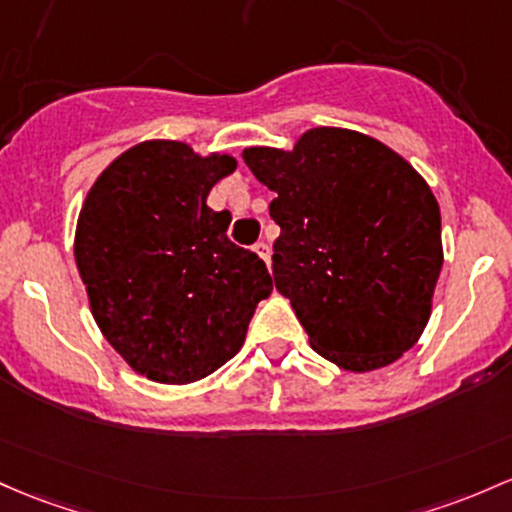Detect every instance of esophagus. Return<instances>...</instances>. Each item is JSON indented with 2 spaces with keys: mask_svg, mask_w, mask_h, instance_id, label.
Masks as SVG:
<instances>
[{
  "mask_svg": "<svg viewBox=\"0 0 512 512\" xmlns=\"http://www.w3.org/2000/svg\"><path fill=\"white\" fill-rule=\"evenodd\" d=\"M252 250H255V252H257V255H260V257H262V260H265V262H269V245H267V243H257L255 247H252Z\"/></svg>",
  "mask_w": 512,
  "mask_h": 512,
  "instance_id": "1",
  "label": "esophagus"
}]
</instances>
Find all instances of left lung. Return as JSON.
Returning a JSON list of instances; mask_svg holds the SVG:
<instances>
[{
    "instance_id": "left-lung-1",
    "label": "left lung",
    "mask_w": 512,
    "mask_h": 512,
    "mask_svg": "<svg viewBox=\"0 0 512 512\" xmlns=\"http://www.w3.org/2000/svg\"><path fill=\"white\" fill-rule=\"evenodd\" d=\"M277 194V291L320 357L345 372L389 367L423 335L442 269L440 206L406 157L350 128L318 126L291 150H243Z\"/></svg>"
}]
</instances>
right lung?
Instances as JSON below:
<instances>
[{
	"mask_svg": "<svg viewBox=\"0 0 512 512\" xmlns=\"http://www.w3.org/2000/svg\"><path fill=\"white\" fill-rule=\"evenodd\" d=\"M228 153L182 140H143L87 192L75 262L101 335L133 372L192 384L240 352L272 277L255 252L230 243V213L206 206L235 172Z\"/></svg>",
	"mask_w": 512,
	"mask_h": 512,
	"instance_id": "1",
	"label": "right lung"
}]
</instances>
